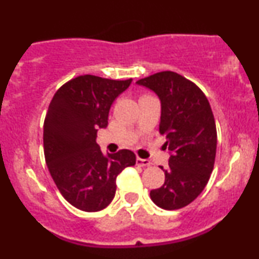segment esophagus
I'll use <instances>...</instances> for the list:
<instances>
[{
	"label": "esophagus",
	"instance_id": "obj_1",
	"mask_svg": "<svg viewBox=\"0 0 259 259\" xmlns=\"http://www.w3.org/2000/svg\"><path fill=\"white\" fill-rule=\"evenodd\" d=\"M136 164L140 165V167H148V165H151V162L148 159H144L138 157V158H136Z\"/></svg>",
	"mask_w": 259,
	"mask_h": 259
}]
</instances>
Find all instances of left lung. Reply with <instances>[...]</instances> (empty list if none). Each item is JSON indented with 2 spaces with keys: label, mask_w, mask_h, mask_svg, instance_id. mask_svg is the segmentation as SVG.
<instances>
[{
  "label": "left lung",
  "mask_w": 259,
  "mask_h": 259,
  "mask_svg": "<svg viewBox=\"0 0 259 259\" xmlns=\"http://www.w3.org/2000/svg\"><path fill=\"white\" fill-rule=\"evenodd\" d=\"M158 95L162 106L159 134L170 151L165 181L150 192L167 210L180 209L203 191L214 168L217 127L206 95L191 80L165 70L138 80ZM163 169V167H160Z\"/></svg>",
  "instance_id": "left-lung-1"
}]
</instances>
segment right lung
Masks as SVG:
<instances>
[{"label": "right lung", "mask_w": 259, "mask_h": 259, "mask_svg": "<svg viewBox=\"0 0 259 259\" xmlns=\"http://www.w3.org/2000/svg\"><path fill=\"white\" fill-rule=\"evenodd\" d=\"M133 79L112 80L80 75L58 89L44 123V152L56 186L72 206L99 212L111 203L117 177L135 165L130 150L102 153L97 130L108 125L112 103Z\"/></svg>", "instance_id": "1"}]
</instances>
